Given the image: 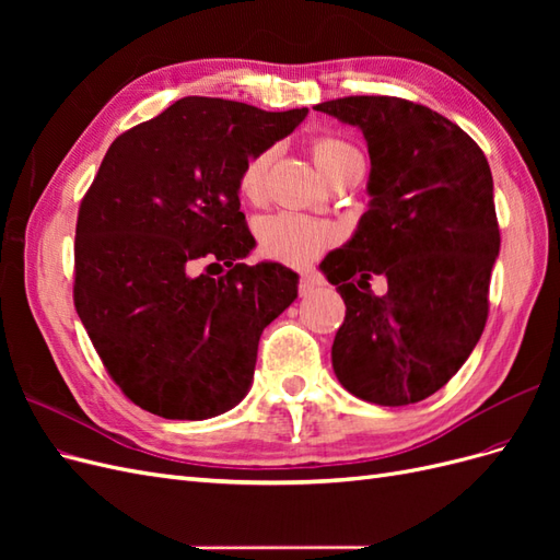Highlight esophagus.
I'll use <instances>...</instances> for the list:
<instances>
[{"label":"esophagus","instance_id":"1","mask_svg":"<svg viewBox=\"0 0 560 560\" xmlns=\"http://www.w3.org/2000/svg\"><path fill=\"white\" fill-rule=\"evenodd\" d=\"M317 284H319L317 278H313V276H308V273L301 276V280H299V294H301V296H308Z\"/></svg>","mask_w":560,"mask_h":560}]
</instances>
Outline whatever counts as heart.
Instances as JSON below:
<instances>
[{
  "mask_svg": "<svg viewBox=\"0 0 560 560\" xmlns=\"http://www.w3.org/2000/svg\"><path fill=\"white\" fill-rule=\"evenodd\" d=\"M358 154L350 144L338 142L331 138H322L313 144V159L317 167H327L329 163ZM268 167V154H254L247 159L238 186L241 194L249 200H257L264 191ZM334 238V229L325 222H317L313 217L299 214V212H278L261 219L259 224V245L261 252L270 259H278L282 264L303 266L313 261L317 254L325 249Z\"/></svg>",
  "mask_w": 560,
  "mask_h": 560,
  "instance_id": "heart-1",
  "label": "heart"
}]
</instances>
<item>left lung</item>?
I'll use <instances>...</instances> for the list:
<instances>
[{
    "label": "left lung",
    "mask_w": 560,
    "mask_h": 560,
    "mask_svg": "<svg viewBox=\"0 0 560 560\" xmlns=\"http://www.w3.org/2000/svg\"><path fill=\"white\" fill-rule=\"evenodd\" d=\"M313 109L362 130L371 159L369 210L319 264L346 301L334 374L371 404L422 401L486 327L500 254L493 175L463 128L409 100L352 95ZM371 275L388 280L383 298L368 290Z\"/></svg>",
    "instance_id": "left-lung-1"
}]
</instances>
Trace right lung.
Returning <instances> with one entry per match:
<instances>
[{
  "label": "right lung",
  "mask_w": 560,
  "mask_h": 560,
  "mask_svg": "<svg viewBox=\"0 0 560 560\" xmlns=\"http://www.w3.org/2000/svg\"><path fill=\"white\" fill-rule=\"evenodd\" d=\"M308 109L182 97L118 135L81 200L74 306L109 376L140 409L206 420L249 393L261 331L296 299L241 212V173ZM211 266L202 275L197 264ZM224 262L226 275L211 268Z\"/></svg>",
  "instance_id": "obj_1"
}]
</instances>
